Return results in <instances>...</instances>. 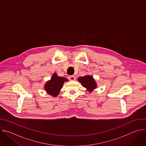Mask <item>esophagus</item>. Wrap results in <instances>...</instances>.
<instances>
[{
    "instance_id": "1",
    "label": "esophagus",
    "mask_w": 146,
    "mask_h": 146,
    "mask_svg": "<svg viewBox=\"0 0 146 146\" xmlns=\"http://www.w3.org/2000/svg\"><path fill=\"white\" fill-rule=\"evenodd\" d=\"M69 79L70 81H74L76 80V77L74 76H70L69 77Z\"/></svg>"
}]
</instances>
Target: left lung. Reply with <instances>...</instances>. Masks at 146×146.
Instances as JSON below:
<instances>
[{
    "mask_svg": "<svg viewBox=\"0 0 146 146\" xmlns=\"http://www.w3.org/2000/svg\"><path fill=\"white\" fill-rule=\"evenodd\" d=\"M78 81L89 92L93 91L97 87L96 82L92 76L86 75L84 77H80L78 78Z\"/></svg>",
    "mask_w": 146,
    "mask_h": 146,
    "instance_id": "left-lung-1",
    "label": "left lung"
}]
</instances>
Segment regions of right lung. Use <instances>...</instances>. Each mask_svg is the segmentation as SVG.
<instances>
[{
	"label": "right lung",
	"instance_id": "1",
	"mask_svg": "<svg viewBox=\"0 0 146 146\" xmlns=\"http://www.w3.org/2000/svg\"><path fill=\"white\" fill-rule=\"evenodd\" d=\"M68 81L66 78L59 77L55 73L53 74L51 80L45 84L44 89L48 94L53 97H56L59 94L64 82Z\"/></svg>",
	"mask_w": 146,
	"mask_h": 146
}]
</instances>
